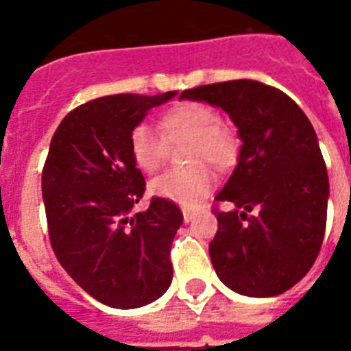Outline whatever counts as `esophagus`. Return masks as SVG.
I'll use <instances>...</instances> for the list:
<instances>
[{"label":"esophagus","instance_id":"1","mask_svg":"<svg viewBox=\"0 0 351 351\" xmlns=\"http://www.w3.org/2000/svg\"><path fill=\"white\" fill-rule=\"evenodd\" d=\"M182 213H184V220H186V222H191L193 217H195V211H191V209H184Z\"/></svg>","mask_w":351,"mask_h":351}]
</instances>
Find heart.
<instances>
[{"mask_svg": "<svg viewBox=\"0 0 351 351\" xmlns=\"http://www.w3.org/2000/svg\"><path fill=\"white\" fill-rule=\"evenodd\" d=\"M160 131L145 123L132 127L129 134L132 162L143 173H154L164 164L167 142L191 138L187 162L195 164L162 173L151 182V191L180 206H197L213 186V175L200 160L215 167L230 165L239 151L237 136L220 121L219 111L202 101H182L169 107L160 114Z\"/></svg>", "mask_w": 351, "mask_h": 351, "instance_id": "obj_1", "label": "heart"}]
</instances>
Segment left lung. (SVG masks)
I'll use <instances>...</instances> for the list:
<instances>
[{
  "label": "left lung",
  "instance_id": "left-lung-1",
  "mask_svg": "<svg viewBox=\"0 0 351 351\" xmlns=\"http://www.w3.org/2000/svg\"><path fill=\"white\" fill-rule=\"evenodd\" d=\"M220 107L239 127V164L215 197L209 256L219 278L247 297L293 288L321 251L330 184L315 129L282 90L255 80L187 89L180 100Z\"/></svg>",
  "mask_w": 351,
  "mask_h": 351
}]
</instances>
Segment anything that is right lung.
<instances>
[{
    "mask_svg": "<svg viewBox=\"0 0 351 351\" xmlns=\"http://www.w3.org/2000/svg\"><path fill=\"white\" fill-rule=\"evenodd\" d=\"M175 95L96 98L69 112L51 140L41 193L52 251L80 288L111 308L149 304L173 280L171 245L184 215L160 197L132 215L145 180L129 134Z\"/></svg>",
    "mask_w": 351,
    "mask_h": 351,
    "instance_id": "right-lung-1",
    "label": "right lung"
}]
</instances>
